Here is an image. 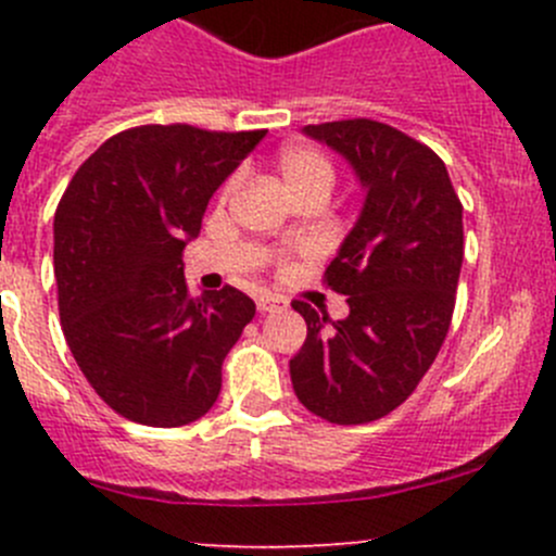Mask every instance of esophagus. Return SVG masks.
<instances>
[{
  "label": "esophagus",
  "instance_id": "obj_1",
  "mask_svg": "<svg viewBox=\"0 0 556 556\" xmlns=\"http://www.w3.org/2000/svg\"><path fill=\"white\" fill-rule=\"evenodd\" d=\"M257 309H261L263 314L282 312V309H288V299H282V295H274V293H261L257 295Z\"/></svg>",
  "mask_w": 556,
  "mask_h": 556
}]
</instances>
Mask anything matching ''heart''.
<instances>
[{"label":"heart","instance_id":"heart-1","mask_svg":"<svg viewBox=\"0 0 556 556\" xmlns=\"http://www.w3.org/2000/svg\"><path fill=\"white\" fill-rule=\"evenodd\" d=\"M279 174H282L285 185L293 190V195L309 193V190H325L330 193L336 179V169L330 164V159L325 153H319L317 148L309 144H288V148L279 153L277 159ZM239 188V174L228 177V182L223 185V199L233 193Z\"/></svg>","mask_w":556,"mask_h":556}]
</instances>
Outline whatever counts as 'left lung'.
Wrapping results in <instances>:
<instances>
[{
    "label": "left lung",
    "instance_id": "8db88e82",
    "mask_svg": "<svg viewBox=\"0 0 556 556\" xmlns=\"http://www.w3.org/2000/svg\"><path fill=\"white\" fill-rule=\"evenodd\" d=\"M304 134L350 161L366 201L325 268L350 314L333 323L295 301L306 341L290 379L317 417L374 422L417 390L444 344L463 266V204L444 161L387 123L355 117Z\"/></svg>",
    "mask_w": 556,
    "mask_h": 556
}]
</instances>
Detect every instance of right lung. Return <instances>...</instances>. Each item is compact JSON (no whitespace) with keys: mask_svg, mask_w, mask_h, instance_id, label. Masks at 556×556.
<instances>
[{"mask_svg":"<svg viewBox=\"0 0 556 556\" xmlns=\"http://www.w3.org/2000/svg\"><path fill=\"white\" fill-rule=\"evenodd\" d=\"M266 131L137 126L110 137L66 185L53 271L66 344L97 395L150 428L215 406L223 361L255 317L242 290L190 299L182 250L212 193Z\"/></svg>","mask_w":556,"mask_h":556,"instance_id":"right-lung-1","label":"right lung"}]
</instances>
